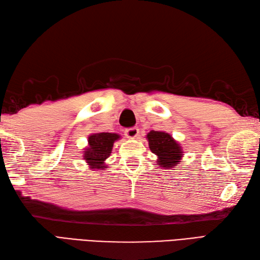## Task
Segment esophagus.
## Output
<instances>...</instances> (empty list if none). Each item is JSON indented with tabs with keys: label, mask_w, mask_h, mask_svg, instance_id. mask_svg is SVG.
Returning <instances> with one entry per match:
<instances>
[{
	"label": "esophagus",
	"mask_w": 260,
	"mask_h": 260,
	"mask_svg": "<svg viewBox=\"0 0 260 260\" xmlns=\"http://www.w3.org/2000/svg\"><path fill=\"white\" fill-rule=\"evenodd\" d=\"M139 134H140V131H139L137 126H134V128H129L124 131V136L129 139H136L139 136Z\"/></svg>",
	"instance_id": "esophagus-1"
}]
</instances>
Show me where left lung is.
<instances>
[{
    "label": "left lung",
    "mask_w": 260,
    "mask_h": 260,
    "mask_svg": "<svg viewBox=\"0 0 260 260\" xmlns=\"http://www.w3.org/2000/svg\"><path fill=\"white\" fill-rule=\"evenodd\" d=\"M149 148L157 156V167L163 169L174 168L181 162L183 150L168 132L152 130L147 135Z\"/></svg>",
    "instance_id": "obj_1"
}]
</instances>
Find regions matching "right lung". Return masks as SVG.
Wrapping results in <instances>:
<instances>
[{
    "label": "right lung",
    "instance_id": "1",
    "mask_svg": "<svg viewBox=\"0 0 260 260\" xmlns=\"http://www.w3.org/2000/svg\"><path fill=\"white\" fill-rule=\"evenodd\" d=\"M119 135L109 132L93 134L88 137V147L82 154L89 169L104 170L106 168L105 161L110 156L113 143L119 140Z\"/></svg>",
    "mask_w": 260,
    "mask_h": 260
}]
</instances>
